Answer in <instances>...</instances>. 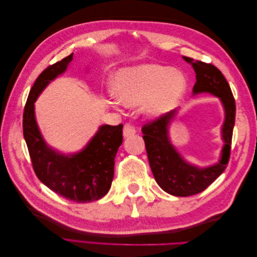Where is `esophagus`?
I'll use <instances>...</instances> for the list:
<instances>
[{
  "instance_id": "esophagus-1",
  "label": "esophagus",
  "mask_w": 257,
  "mask_h": 257,
  "mask_svg": "<svg viewBox=\"0 0 257 257\" xmlns=\"http://www.w3.org/2000/svg\"><path fill=\"white\" fill-rule=\"evenodd\" d=\"M136 133V127L133 125L132 123H125L124 124V127H123V136L127 138L133 136Z\"/></svg>"
}]
</instances>
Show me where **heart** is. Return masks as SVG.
Instances as JSON below:
<instances>
[{
	"label": "heart",
	"mask_w": 257,
	"mask_h": 257,
	"mask_svg": "<svg viewBox=\"0 0 257 257\" xmlns=\"http://www.w3.org/2000/svg\"><path fill=\"white\" fill-rule=\"evenodd\" d=\"M112 92L128 107L146 102V111L160 115L168 111L182 96L186 81L181 73L159 64H142L121 69L113 77ZM115 99L112 98V103Z\"/></svg>",
	"instance_id": "obj_1"
}]
</instances>
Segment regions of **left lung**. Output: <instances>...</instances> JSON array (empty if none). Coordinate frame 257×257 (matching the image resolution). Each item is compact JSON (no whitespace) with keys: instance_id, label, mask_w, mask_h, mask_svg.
Here are the masks:
<instances>
[{"instance_id":"8db88e82","label":"left lung","mask_w":257,"mask_h":257,"mask_svg":"<svg viewBox=\"0 0 257 257\" xmlns=\"http://www.w3.org/2000/svg\"><path fill=\"white\" fill-rule=\"evenodd\" d=\"M182 58L193 66L196 74V82L193 88L194 94L209 92L219 97L224 106L225 121L222 127V137L225 145L220 162L207 168H198L188 164L181 158L168 138V125L175 118L176 109L146 123L142 131L155 181L168 194L185 197L206 190L227 167L235 125L236 104L229 84L219 68L211 63L194 61L189 57Z\"/></svg>"}]
</instances>
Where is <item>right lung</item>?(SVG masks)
<instances>
[{
    "label": "right lung",
    "instance_id": "right-lung-1",
    "mask_svg": "<svg viewBox=\"0 0 257 257\" xmlns=\"http://www.w3.org/2000/svg\"><path fill=\"white\" fill-rule=\"evenodd\" d=\"M73 53L48 66L37 77L23 111L25 136L37 178L54 193L75 203H90L109 191L114 173V158L123 142L122 124L100 126L82 151L64 155L49 148L40 133L34 115V102L51 80L63 72Z\"/></svg>",
    "mask_w": 257,
    "mask_h": 257
}]
</instances>
